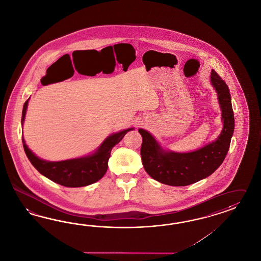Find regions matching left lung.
Returning <instances> with one entry per match:
<instances>
[{"instance_id": "left-lung-1", "label": "left lung", "mask_w": 261, "mask_h": 261, "mask_svg": "<svg viewBox=\"0 0 261 261\" xmlns=\"http://www.w3.org/2000/svg\"><path fill=\"white\" fill-rule=\"evenodd\" d=\"M210 78L222 108L223 128L218 140L191 153H172L163 151L151 134L139 129L142 165L151 177L162 184L182 187L198 182L215 172L227 154L235 125L230 91L215 70Z\"/></svg>"}]
</instances>
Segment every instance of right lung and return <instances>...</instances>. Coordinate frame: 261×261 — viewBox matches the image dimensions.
I'll return each instance as SVG.
<instances>
[{
  "mask_svg": "<svg viewBox=\"0 0 261 261\" xmlns=\"http://www.w3.org/2000/svg\"><path fill=\"white\" fill-rule=\"evenodd\" d=\"M27 105L28 100L23 105L21 123H23L24 121ZM130 130H133V128L109 136L96 153L91 155L58 162H50L38 159L28 149L23 137L21 140L27 158L38 172L51 181L64 187L77 188L95 183L105 175L108 171V159L110 158L112 148L118 144Z\"/></svg>",
  "mask_w": 261,
  "mask_h": 261,
  "instance_id": "obj_1",
  "label": "right lung"
}]
</instances>
